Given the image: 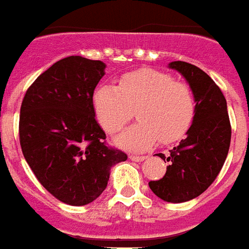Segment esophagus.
<instances>
[{
  "label": "esophagus",
  "instance_id": "esophagus-1",
  "mask_svg": "<svg viewBox=\"0 0 249 249\" xmlns=\"http://www.w3.org/2000/svg\"><path fill=\"white\" fill-rule=\"evenodd\" d=\"M129 159L133 161H142L147 159V156H140V155H129Z\"/></svg>",
  "mask_w": 249,
  "mask_h": 249
}]
</instances>
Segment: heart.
I'll list each match as a JSON object with an SVG mask.
<instances>
[{
  "instance_id": "1",
  "label": "heart",
  "mask_w": 249,
  "mask_h": 249,
  "mask_svg": "<svg viewBox=\"0 0 249 249\" xmlns=\"http://www.w3.org/2000/svg\"><path fill=\"white\" fill-rule=\"evenodd\" d=\"M94 109L102 128L114 133L133 117L140 121L117 136L116 142L129 149H145L159 142L182 139L191 126L196 101L191 89L173 81L163 71L142 69L120 78L117 86L95 89Z\"/></svg>"
}]
</instances>
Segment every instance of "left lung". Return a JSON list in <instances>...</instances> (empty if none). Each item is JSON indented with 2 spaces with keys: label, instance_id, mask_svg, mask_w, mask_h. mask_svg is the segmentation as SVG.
<instances>
[{
  "label": "left lung",
  "instance_id": "8db88e82",
  "mask_svg": "<svg viewBox=\"0 0 249 249\" xmlns=\"http://www.w3.org/2000/svg\"><path fill=\"white\" fill-rule=\"evenodd\" d=\"M168 67L189 83L196 113L186 139L170 151L164 177L148 185L156 197L180 203L201 196L214 182L227 159L232 132L227 100L214 81L194 64L177 60ZM158 156L166 159L163 154Z\"/></svg>",
  "mask_w": 249,
  "mask_h": 249
}]
</instances>
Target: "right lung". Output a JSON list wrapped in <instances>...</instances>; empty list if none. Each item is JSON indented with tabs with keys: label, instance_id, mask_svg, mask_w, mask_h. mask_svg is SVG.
Here are the masks:
<instances>
[{
	"label": "right lung",
	"instance_id": "1",
	"mask_svg": "<svg viewBox=\"0 0 249 249\" xmlns=\"http://www.w3.org/2000/svg\"><path fill=\"white\" fill-rule=\"evenodd\" d=\"M107 64L82 56L53 63L28 89L20 110V144L39 182L72 206L107 189L110 168L128 156L105 144L93 94Z\"/></svg>",
	"mask_w": 249,
	"mask_h": 249
}]
</instances>
